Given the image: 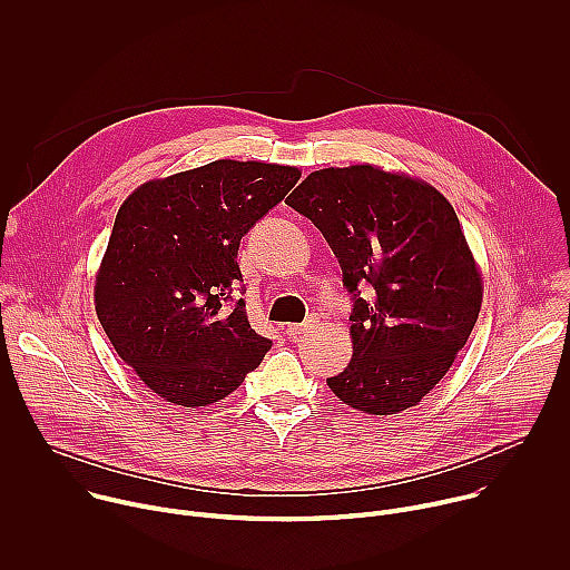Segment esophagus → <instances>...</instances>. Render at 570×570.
Wrapping results in <instances>:
<instances>
[{
	"label": "esophagus",
	"instance_id": "1",
	"mask_svg": "<svg viewBox=\"0 0 570 570\" xmlns=\"http://www.w3.org/2000/svg\"><path fill=\"white\" fill-rule=\"evenodd\" d=\"M315 327V320L311 317V320H306V322H299V324H288L286 327V334L291 336V338H299L302 334H306L308 330H313Z\"/></svg>",
	"mask_w": 570,
	"mask_h": 570
}]
</instances>
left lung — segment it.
Masks as SVG:
<instances>
[{
  "label": "left lung",
  "instance_id": "obj_1",
  "mask_svg": "<svg viewBox=\"0 0 570 570\" xmlns=\"http://www.w3.org/2000/svg\"><path fill=\"white\" fill-rule=\"evenodd\" d=\"M286 203L324 234L354 293V354L327 385L367 415L417 405L453 365L482 304L455 209L426 180L374 165L313 171Z\"/></svg>",
  "mask_w": 570,
  "mask_h": 570
}]
</instances>
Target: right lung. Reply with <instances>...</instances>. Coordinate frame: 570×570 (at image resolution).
Wrapping results in <instances>:
<instances>
[{"mask_svg":"<svg viewBox=\"0 0 570 570\" xmlns=\"http://www.w3.org/2000/svg\"><path fill=\"white\" fill-rule=\"evenodd\" d=\"M297 167L216 159L139 185L119 207L95 279V308L115 352L139 381L198 409L234 392L271 341L246 302L238 243L299 180Z\"/></svg>","mask_w":570,"mask_h":570,"instance_id":"add662e5","label":"right lung"}]
</instances>
